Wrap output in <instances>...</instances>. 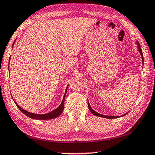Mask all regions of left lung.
<instances>
[{"instance_id": "left-lung-1", "label": "left lung", "mask_w": 155, "mask_h": 155, "mask_svg": "<svg viewBox=\"0 0 155 155\" xmlns=\"http://www.w3.org/2000/svg\"><path fill=\"white\" fill-rule=\"evenodd\" d=\"M136 44L137 45V48H138V51L140 53H141V59H142V62L143 64V53H142V51H141V46H140V44L139 41H136ZM88 107H89V109L90 110V111L94 114L95 116H99V117H102V118H109V119H111V118H120V117H123V116H124L125 115H126L127 113H126L125 114H123L122 116H107V115H103V114H99L96 112V111H94V109H93L91 106H90V104L89 102V101H88Z\"/></svg>"}]
</instances>
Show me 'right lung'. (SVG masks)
Segmentation results:
<instances>
[{
	"label": "right lung",
	"mask_w": 155,
	"mask_h": 155,
	"mask_svg": "<svg viewBox=\"0 0 155 155\" xmlns=\"http://www.w3.org/2000/svg\"><path fill=\"white\" fill-rule=\"evenodd\" d=\"M14 42H15V41H14ZM14 44L12 45V46H14ZM9 59H10V58H9ZM68 87V85L67 86V87H66V91H65V93H64V97H63V99H62V101H61V104H59V106L58 107V108H56L55 109H54V110H53L52 111H51V112H49L48 114H38L29 112V111H26V110H25V109H23V108H21V107L18 105V104L16 103L15 101H14V102H15L16 106L18 107V108L20 110L25 114V115H26L27 116H28V117H30L31 118L37 119V120H50V119L55 118L57 117H58L59 115H61V114L62 113V111H64V101H65V96H66V91H67Z\"/></svg>",
	"instance_id": "obj_1"
}]
</instances>
